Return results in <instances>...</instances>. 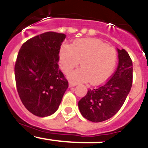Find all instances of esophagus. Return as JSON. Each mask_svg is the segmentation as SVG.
Here are the masks:
<instances>
[{
	"label": "esophagus",
	"instance_id": "1",
	"mask_svg": "<svg viewBox=\"0 0 148 148\" xmlns=\"http://www.w3.org/2000/svg\"><path fill=\"white\" fill-rule=\"evenodd\" d=\"M76 85H77L76 84H75V83H73V82H70V83H69V86H70V87H75V86H76Z\"/></svg>",
	"mask_w": 148,
	"mask_h": 148
}]
</instances>
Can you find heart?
Wrapping results in <instances>:
<instances>
[{
    "label": "heart",
    "mask_w": 148,
    "mask_h": 148,
    "mask_svg": "<svg viewBox=\"0 0 148 148\" xmlns=\"http://www.w3.org/2000/svg\"><path fill=\"white\" fill-rule=\"evenodd\" d=\"M118 56L114 48L101 40L84 38L73 43V46H61L58 55L60 67L65 73L76 67L81 61L82 68L68 74L73 83L87 82L99 84L105 82L114 71Z\"/></svg>",
    "instance_id": "obj_1"
}]
</instances>
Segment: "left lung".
<instances>
[{
	"label": "left lung",
	"mask_w": 148,
	"mask_h": 148,
	"mask_svg": "<svg viewBox=\"0 0 148 148\" xmlns=\"http://www.w3.org/2000/svg\"><path fill=\"white\" fill-rule=\"evenodd\" d=\"M119 64L113 76L104 84L89 90L78 101L80 113L92 122L113 117L125 101L132 87L133 62L124 49H117Z\"/></svg>",
	"instance_id": "left-lung-1"
}]
</instances>
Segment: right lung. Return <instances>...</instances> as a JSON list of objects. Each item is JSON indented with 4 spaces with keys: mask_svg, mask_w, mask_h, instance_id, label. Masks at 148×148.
<instances>
[{
    "mask_svg": "<svg viewBox=\"0 0 148 148\" xmlns=\"http://www.w3.org/2000/svg\"><path fill=\"white\" fill-rule=\"evenodd\" d=\"M66 35L47 32L21 46L15 65L18 95L25 108L35 116L53 114L68 88L58 66V54Z\"/></svg>",
    "mask_w": 148,
    "mask_h": 148,
    "instance_id": "right-lung-1",
    "label": "right lung"
}]
</instances>
